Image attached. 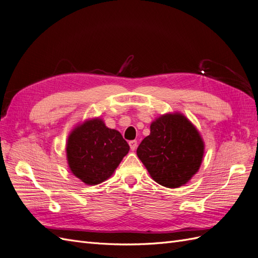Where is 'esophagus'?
<instances>
[{
  "label": "esophagus",
  "mask_w": 258,
  "mask_h": 258,
  "mask_svg": "<svg viewBox=\"0 0 258 258\" xmlns=\"http://www.w3.org/2000/svg\"><path fill=\"white\" fill-rule=\"evenodd\" d=\"M129 145H130V148L132 151H135L137 146H138V141H136V140H134V141H130L129 142Z\"/></svg>",
  "instance_id": "34e87169"
}]
</instances>
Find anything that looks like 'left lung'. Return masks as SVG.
Wrapping results in <instances>:
<instances>
[{"label":"left lung","mask_w":258,"mask_h":258,"mask_svg":"<svg viewBox=\"0 0 258 258\" xmlns=\"http://www.w3.org/2000/svg\"><path fill=\"white\" fill-rule=\"evenodd\" d=\"M205 145L197 129L182 114H167L152 122L151 134L137 155L155 182L168 188L186 184L196 174Z\"/></svg>","instance_id":"8db88e82"}]
</instances>
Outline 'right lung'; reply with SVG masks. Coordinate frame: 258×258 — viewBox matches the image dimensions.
Masks as SVG:
<instances>
[{"label": "right lung", "instance_id": "right-lung-1", "mask_svg": "<svg viewBox=\"0 0 258 258\" xmlns=\"http://www.w3.org/2000/svg\"><path fill=\"white\" fill-rule=\"evenodd\" d=\"M120 132L91 119L69 136L67 157L72 173L87 185H97L110 177L129 152Z\"/></svg>", "mask_w": 258, "mask_h": 258}]
</instances>
